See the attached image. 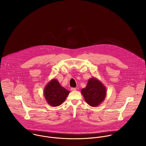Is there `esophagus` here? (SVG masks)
<instances>
[{
	"mask_svg": "<svg viewBox=\"0 0 146 146\" xmlns=\"http://www.w3.org/2000/svg\"><path fill=\"white\" fill-rule=\"evenodd\" d=\"M76 90V89L75 88H71V91H75V90Z\"/></svg>",
	"mask_w": 146,
	"mask_h": 146,
	"instance_id": "34e87169",
	"label": "esophagus"
}]
</instances>
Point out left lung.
Here are the masks:
<instances>
[{"label":"left lung","instance_id":"8db88e82","mask_svg":"<svg viewBox=\"0 0 146 146\" xmlns=\"http://www.w3.org/2000/svg\"><path fill=\"white\" fill-rule=\"evenodd\" d=\"M81 92L85 102L89 106L96 107L104 101L107 91L106 86L100 80L96 78H92Z\"/></svg>","mask_w":146,"mask_h":146}]
</instances>
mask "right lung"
Instances as JSON below:
<instances>
[{
  "mask_svg": "<svg viewBox=\"0 0 146 146\" xmlns=\"http://www.w3.org/2000/svg\"><path fill=\"white\" fill-rule=\"evenodd\" d=\"M70 91L62 86L57 80L52 79L44 89V96L49 105L57 107L63 104Z\"/></svg>",
  "mask_w": 146,
  "mask_h": 146,
  "instance_id": "1",
  "label": "right lung"
}]
</instances>
